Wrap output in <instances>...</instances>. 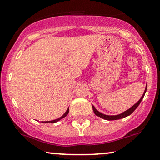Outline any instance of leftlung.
Returning <instances> with one entry per match:
<instances>
[{"label": "left lung", "instance_id": "left-lung-1", "mask_svg": "<svg viewBox=\"0 0 160 160\" xmlns=\"http://www.w3.org/2000/svg\"><path fill=\"white\" fill-rule=\"evenodd\" d=\"M146 89H147V85H146V90H145L144 93H143V95H142V98L139 99V101H138V102L136 103V104H134V105L132 106V108H130L128 109V110L125 111V112L122 113V114H118V115H106V114H102V113L99 112V111L97 110V109L93 107V105H92V108H93V112H94V114H96L97 116H98V117L101 118L105 119V120H109V121L118 120V119H121V118H123L127 117V116L130 115V114H132V113L133 112V111H135V109L137 108H138V106L139 105V104H140V103H141L142 100V98H144L145 93H146Z\"/></svg>", "mask_w": 160, "mask_h": 160}]
</instances>
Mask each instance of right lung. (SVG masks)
<instances>
[{
  "label": "right lung",
  "instance_id": "1",
  "mask_svg": "<svg viewBox=\"0 0 160 160\" xmlns=\"http://www.w3.org/2000/svg\"><path fill=\"white\" fill-rule=\"evenodd\" d=\"M68 113H69V108L67 109V111H66L65 113H64L63 115L61 116V117L59 118H57V119H56V120H53V121H49V122H44V123H55V122H59V120H61V119H62V118H65L66 116H67V114H68Z\"/></svg>",
  "mask_w": 160,
  "mask_h": 160
}]
</instances>
